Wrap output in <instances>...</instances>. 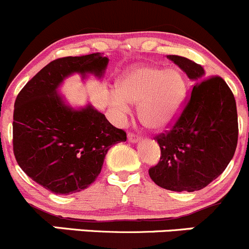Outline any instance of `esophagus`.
I'll list each match as a JSON object with an SVG mask.
<instances>
[{
    "mask_svg": "<svg viewBox=\"0 0 249 249\" xmlns=\"http://www.w3.org/2000/svg\"><path fill=\"white\" fill-rule=\"evenodd\" d=\"M127 138H128V142H138L140 139H142L139 135L134 134V133H128Z\"/></svg>",
    "mask_w": 249,
    "mask_h": 249,
    "instance_id": "34e87169",
    "label": "esophagus"
}]
</instances>
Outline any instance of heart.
I'll use <instances>...</instances> for the list:
<instances>
[{"label": "heart", "mask_w": 249, "mask_h": 249, "mask_svg": "<svg viewBox=\"0 0 249 249\" xmlns=\"http://www.w3.org/2000/svg\"><path fill=\"white\" fill-rule=\"evenodd\" d=\"M185 95V81L177 69L137 66L119 81V92L110 93V105L125 117L130 105H139V119L150 129H163L178 116Z\"/></svg>", "instance_id": "1"}]
</instances>
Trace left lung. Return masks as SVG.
Listing matches in <instances>:
<instances>
[{"mask_svg": "<svg viewBox=\"0 0 249 249\" xmlns=\"http://www.w3.org/2000/svg\"><path fill=\"white\" fill-rule=\"evenodd\" d=\"M167 58L195 83L180 116L171 129L156 137L161 157L149 169V176L167 190L193 193L218 178L233 157L238 138L237 109L223 78L206 77L202 66L184 56Z\"/></svg>", "mask_w": 249, "mask_h": 249, "instance_id": "left-lung-1", "label": "left lung"}]
</instances>
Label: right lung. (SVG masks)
<instances>
[{
	"mask_svg": "<svg viewBox=\"0 0 249 249\" xmlns=\"http://www.w3.org/2000/svg\"><path fill=\"white\" fill-rule=\"evenodd\" d=\"M109 59L100 53L51 61L19 92L14 103L13 151L20 168L55 195L88 188L102 171L112 145L125 142L124 129L88 104L75 110L56 90L77 72L102 77Z\"/></svg>",
	"mask_w": 249,
	"mask_h": 249,
	"instance_id": "obj_1",
	"label": "right lung"
}]
</instances>
